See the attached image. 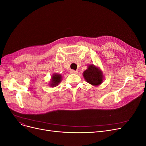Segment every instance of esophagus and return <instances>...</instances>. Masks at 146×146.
<instances>
[{
    "label": "esophagus",
    "instance_id": "1",
    "mask_svg": "<svg viewBox=\"0 0 146 146\" xmlns=\"http://www.w3.org/2000/svg\"><path fill=\"white\" fill-rule=\"evenodd\" d=\"M78 71H75V70H73V69H71V70L70 71V73L71 74H78Z\"/></svg>",
    "mask_w": 146,
    "mask_h": 146
}]
</instances>
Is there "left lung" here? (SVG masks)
Instances as JSON below:
<instances>
[{
	"instance_id": "left-lung-1",
	"label": "left lung",
	"mask_w": 146,
	"mask_h": 146,
	"mask_svg": "<svg viewBox=\"0 0 146 146\" xmlns=\"http://www.w3.org/2000/svg\"><path fill=\"white\" fill-rule=\"evenodd\" d=\"M83 76L88 83L94 86L101 84L103 80L102 71L94 65H90L88 66L87 69L83 72Z\"/></svg>"
}]
</instances>
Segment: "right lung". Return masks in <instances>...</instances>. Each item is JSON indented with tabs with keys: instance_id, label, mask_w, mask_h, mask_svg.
<instances>
[{
	"instance_id": "obj_1",
	"label": "right lung",
	"mask_w": 146,
	"mask_h": 146,
	"mask_svg": "<svg viewBox=\"0 0 146 146\" xmlns=\"http://www.w3.org/2000/svg\"><path fill=\"white\" fill-rule=\"evenodd\" d=\"M62 80V76L60 74H54L52 76V80L50 81V87H56L60 82Z\"/></svg>"
}]
</instances>
